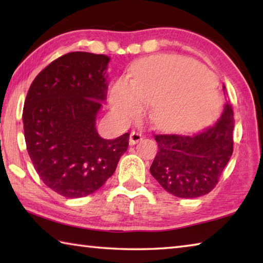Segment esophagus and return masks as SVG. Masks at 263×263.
I'll return each instance as SVG.
<instances>
[{"mask_svg":"<svg viewBox=\"0 0 263 263\" xmlns=\"http://www.w3.org/2000/svg\"><path fill=\"white\" fill-rule=\"evenodd\" d=\"M142 139V135L140 132H137V131H131L130 133V145H136L138 141H140Z\"/></svg>","mask_w":263,"mask_h":263,"instance_id":"obj_1","label":"esophagus"}]
</instances>
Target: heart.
Masks as SVG:
<instances>
[{
  "label": "heart",
  "mask_w": 263,
  "mask_h": 263,
  "mask_svg": "<svg viewBox=\"0 0 263 263\" xmlns=\"http://www.w3.org/2000/svg\"><path fill=\"white\" fill-rule=\"evenodd\" d=\"M132 81L121 78L109 94L111 111L121 123L139 117L151 104L148 121L163 131L193 128L211 118L219 105L211 75L193 61L153 57L138 62Z\"/></svg>",
  "instance_id": "1"
}]
</instances>
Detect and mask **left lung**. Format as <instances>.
<instances>
[{"label": "left lung", "mask_w": 263, "mask_h": 263, "mask_svg": "<svg viewBox=\"0 0 263 263\" xmlns=\"http://www.w3.org/2000/svg\"><path fill=\"white\" fill-rule=\"evenodd\" d=\"M224 95H228L222 86ZM233 110L230 101L212 126L191 136L155 135L159 151L151 174L169 194L195 198L215 188L233 152Z\"/></svg>", "instance_id": "obj_1"}]
</instances>
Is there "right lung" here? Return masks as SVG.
Here are the masks:
<instances>
[{
	"label": "right lung",
	"instance_id": "right-lung-1",
	"mask_svg": "<svg viewBox=\"0 0 263 263\" xmlns=\"http://www.w3.org/2000/svg\"><path fill=\"white\" fill-rule=\"evenodd\" d=\"M110 58L70 52L39 73L23 109L26 149L39 177L66 198L88 196L116 171L128 133L103 139L96 115L105 100Z\"/></svg>",
	"mask_w": 263,
	"mask_h": 263
}]
</instances>
